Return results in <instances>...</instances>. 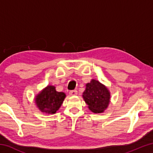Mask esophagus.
I'll list each match as a JSON object with an SVG mask.
<instances>
[{"instance_id":"obj_1","label":"esophagus","mask_w":153,"mask_h":153,"mask_svg":"<svg viewBox=\"0 0 153 153\" xmlns=\"http://www.w3.org/2000/svg\"><path fill=\"white\" fill-rule=\"evenodd\" d=\"M69 94L71 96H76L77 94V90H71V91L69 92Z\"/></svg>"}]
</instances>
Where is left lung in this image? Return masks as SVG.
Segmentation results:
<instances>
[{"label": "left lung", "instance_id": "8db88e82", "mask_svg": "<svg viewBox=\"0 0 153 153\" xmlns=\"http://www.w3.org/2000/svg\"><path fill=\"white\" fill-rule=\"evenodd\" d=\"M83 98L88 107L93 113H100L108 107L110 102L109 90L98 80L92 79L86 84V90L83 92Z\"/></svg>", "mask_w": 153, "mask_h": 153}]
</instances>
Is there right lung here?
Masks as SVG:
<instances>
[{"mask_svg":"<svg viewBox=\"0 0 153 153\" xmlns=\"http://www.w3.org/2000/svg\"><path fill=\"white\" fill-rule=\"evenodd\" d=\"M65 97L64 92L56 91L55 86H48L37 94L35 102L41 112L54 114L60 108Z\"/></svg>","mask_w":153,"mask_h":153,"instance_id":"1","label":"right lung"}]
</instances>
